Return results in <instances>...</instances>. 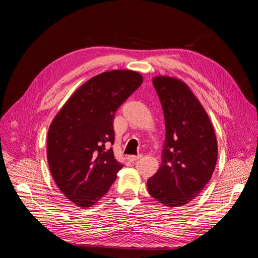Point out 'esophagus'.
Masks as SVG:
<instances>
[{"mask_svg": "<svg viewBox=\"0 0 258 258\" xmlns=\"http://www.w3.org/2000/svg\"><path fill=\"white\" fill-rule=\"evenodd\" d=\"M142 154H139V155H131V156H129L128 157V159L130 160V161H137L138 159H140V158H142Z\"/></svg>", "mask_w": 258, "mask_h": 258, "instance_id": "obj_1", "label": "esophagus"}]
</instances>
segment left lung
I'll use <instances>...</instances> for the list:
<instances>
[{
    "label": "left lung",
    "mask_w": 258,
    "mask_h": 258,
    "mask_svg": "<svg viewBox=\"0 0 258 258\" xmlns=\"http://www.w3.org/2000/svg\"><path fill=\"white\" fill-rule=\"evenodd\" d=\"M166 123V141L160 169L148 178L151 196L166 207L188 204L205 188L213 174L217 142L205 108L179 80H153Z\"/></svg>",
    "instance_id": "8db88e82"
}]
</instances>
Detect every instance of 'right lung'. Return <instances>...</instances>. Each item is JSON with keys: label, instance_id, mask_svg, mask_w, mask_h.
<instances>
[{"label": "right lung", "instance_id": "1", "mask_svg": "<svg viewBox=\"0 0 258 258\" xmlns=\"http://www.w3.org/2000/svg\"><path fill=\"white\" fill-rule=\"evenodd\" d=\"M143 82L129 70L92 77L77 89L52 120L47 137L51 175L64 196L90 207L110 189L123 167L115 159L113 122L119 106Z\"/></svg>", "mask_w": 258, "mask_h": 258}]
</instances>
